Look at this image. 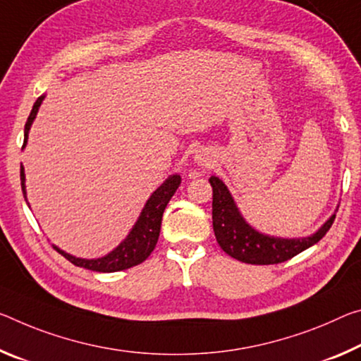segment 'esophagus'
Masks as SVG:
<instances>
[{"mask_svg":"<svg viewBox=\"0 0 361 361\" xmlns=\"http://www.w3.org/2000/svg\"><path fill=\"white\" fill-rule=\"evenodd\" d=\"M197 160H199V164H204V162H207V160H204V159H201V157H199Z\"/></svg>","mask_w":361,"mask_h":361,"instance_id":"34e87169","label":"esophagus"}]
</instances>
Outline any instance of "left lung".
<instances>
[{"label": "left lung", "mask_w": 361, "mask_h": 361, "mask_svg": "<svg viewBox=\"0 0 361 361\" xmlns=\"http://www.w3.org/2000/svg\"><path fill=\"white\" fill-rule=\"evenodd\" d=\"M209 181L214 190L212 220L216 243L233 259L250 265H274L293 259L302 250L317 244L329 231L336 219V215L331 216L317 233L308 238L281 239L267 236L244 221L225 183L216 176H210Z\"/></svg>", "instance_id": "left-lung-1"}]
</instances>
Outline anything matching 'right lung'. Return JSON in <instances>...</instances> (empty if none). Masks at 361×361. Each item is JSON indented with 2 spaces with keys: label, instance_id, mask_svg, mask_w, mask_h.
<instances>
[{
  "label": "right lung",
  "instance_id": "1",
  "mask_svg": "<svg viewBox=\"0 0 361 361\" xmlns=\"http://www.w3.org/2000/svg\"><path fill=\"white\" fill-rule=\"evenodd\" d=\"M43 96L35 101L33 104V109L30 112V116L27 118L25 123V138H24V146L27 142V136H28V130H30V125L35 118L38 107L42 104ZM25 175H24V169H20V183H22V191L25 194ZM181 183L180 175H171L165 180L160 188H157L156 191L152 192V196L149 197V201L146 202L145 209H142L141 215L136 225L133 226V230L128 234V238L118 245L116 250H112L111 254H107L106 257H101V259H93V260H87V259H77V257H72L66 254L64 250L54 247L57 252L61 255H64L66 259L73 263L77 267H83L87 270H93V271H101V273H112V271H120V270H127V268H131L138 263L145 262L147 257L151 255V252L156 247L157 239H159V233H160V223H162V215L164 210L167 207L169 201L173 196L175 191L178 190ZM27 201V197H25Z\"/></svg>",
  "mask_w": 361,
  "mask_h": 361
}]
</instances>
